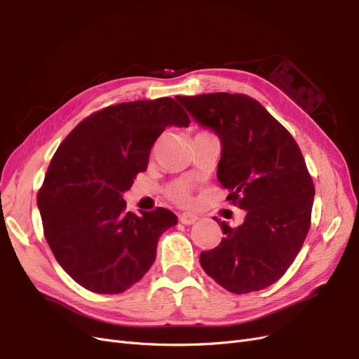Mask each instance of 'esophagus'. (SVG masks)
<instances>
[{"mask_svg":"<svg viewBox=\"0 0 359 359\" xmlns=\"http://www.w3.org/2000/svg\"><path fill=\"white\" fill-rule=\"evenodd\" d=\"M196 220H198V217L193 215V214H181L180 215V222L182 224H193Z\"/></svg>","mask_w":359,"mask_h":359,"instance_id":"34e87169","label":"esophagus"}]
</instances>
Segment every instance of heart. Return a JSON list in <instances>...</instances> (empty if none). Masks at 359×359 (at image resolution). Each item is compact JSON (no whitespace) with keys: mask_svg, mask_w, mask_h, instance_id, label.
I'll use <instances>...</instances> for the list:
<instances>
[{"mask_svg":"<svg viewBox=\"0 0 359 359\" xmlns=\"http://www.w3.org/2000/svg\"><path fill=\"white\" fill-rule=\"evenodd\" d=\"M166 194L168 198L175 202L177 205H181V206H189L193 201L191 198V186L189 182L182 181V180H178V181H173L170 186L168 187L166 190Z\"/></svg>","mask_w":359,"mask_h":359,"instance_id":"obj_1","label":"heart"}]
</instances>
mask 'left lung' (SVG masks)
Segmentation results:
<instances>
[{
	"label": "left lung",
	"mask_w": 359,
	"mask_h": 359,
	"mask_svg": "<svg viewBox=\"0 0 359 359\" xmlns=\"http://www.w3.org/2000/svg\"><path fill=\"white\" fill-rule=\"evenodd\" d=\"M222 140L219 178L227 201L245 210L241 226L220 223V244L201 253L203 271L232 293L262 290L285 276L311 224L314 184L297 140L253 97L178 95Z\"/></svg>",
	"instance_id": "left-lung-1"
}]
</instances>
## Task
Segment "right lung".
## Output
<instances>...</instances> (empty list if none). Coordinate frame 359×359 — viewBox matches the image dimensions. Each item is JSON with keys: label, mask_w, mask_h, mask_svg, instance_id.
Listing matches in <instances>:
<instances>
[{"label": "right lung", "mask_w": 359, "mask_h": 359, "mask_svg": "<svg viewBox=\"0 0 359 359\" xmlns=\"http://www.w3.org/2000/svg\"><path fill=\"white\" fill-rule=\"evenodd\" d=\"M170 124H190L170 97L112 104L82 119L53 154L37 194L43 233L82 287L107 295L130 289L154 264L160 235L177 224L161 206L127 212L121 196Z\"/></svg>", "instance_id": "obj_1"}]
</instances>
